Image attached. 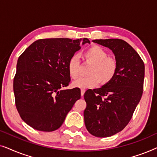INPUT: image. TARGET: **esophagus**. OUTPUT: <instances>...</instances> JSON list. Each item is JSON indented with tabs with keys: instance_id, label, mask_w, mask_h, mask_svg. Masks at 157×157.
<instances>
[{
	"instance_id": "34e87169",
	"label": "esophagus",
	"mask_w": 157,
	"mask_h": 157,
	"mask_svg": "<svg viewBox=\"0 0 157 157\" xmlns=\"http://www.w3.org/2000/svg\"><path fill=\"white\" fill-rule=\"evenodd\" d=\"M85 91H86V90H85V89H81V96H83V94H84Z\"/></svg>"
}]
</instances>
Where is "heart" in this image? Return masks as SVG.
I'll return each mask as SVG.
<instances>
[{"label":"heart","instance_id":"heart-1","mask_svg":"<svg viewBox=\"0 0 157 157\" xmlns=\"http://www.w3.org/2000/svg\"><path fill=\"white\" fill-rule=\"evenodd\" d=\"M86 62L92 63L88 72L89 76L80 78L74 81L75 87L87 89L97 86L101 83L106 85L114 78L117 74V60L113 57L108 56V53L104 48L97 45H94L87 49L83 54ZM68 71L71 78L77 79L81 74V61L77 56L70 58L68 62Z\"/></svg>","mask_w":157,"mask_h":157}]
</instances>
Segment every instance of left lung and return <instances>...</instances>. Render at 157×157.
<instances>
[{
    "label": "left lung",
    "mask_w": 157,
    "mask_h": 157,
    "mask_svg": "<svg viewBox=\"0 0 157 157\" xmlns=\"http://www.w3.org/2000/svg\"><path fill=\"white\" fill-rule=\"evenodd\" d=\"M93 42L110 48L119 64L117 74L110 83L87 90L83 95L88 132L96 137H108L123 130L132 119L143 94L144 63L124 40L109 38Z\"/></svg>",
    "instance_id": "8db88e82"
}]
</instances>
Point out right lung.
<instances>
[{
    "label": "right lung",
    "instance_id": "1",
    "mask_svg": "<svg viewBox=\"0 0 157 157\" xmlns=\"http://www.w3.org/2000/svg\"><path fill=\"white\" fill-rule=\"evenodd\" d=\"M90 44L88 38H45L36 40L18 58L13 79L16 106L23 121L34 129L53 132L81 98L78 88L68 86L70 58Z\"/></svg>",
    "mask_w": 157,
    "mask_h": 157
}]
</instances>
